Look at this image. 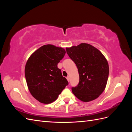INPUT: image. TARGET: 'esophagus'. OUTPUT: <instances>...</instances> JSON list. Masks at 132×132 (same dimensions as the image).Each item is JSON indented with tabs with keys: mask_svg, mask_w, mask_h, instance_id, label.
<instances>
[{
	"mask_svg": "<svg viewBox=\"0 0 132 132\" xmlns=\"http://www.w3.org/2000/svg\"><path fill=\"white\" fill-rule=\"evenodd\" d=\"M67 80L68 81V82H69V81H70V78H69V77H67Z\"/></svg>",
	"mask_w": 132,
	"mask_h": 132,
	"instance_id": "1",
	"label": "esophagus"
}]
</instances>
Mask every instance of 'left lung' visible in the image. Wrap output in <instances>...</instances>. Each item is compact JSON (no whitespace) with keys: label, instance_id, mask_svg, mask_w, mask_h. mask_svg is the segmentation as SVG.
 Instances as JSON below:
<instances>
[{"label":"left lung","instance_id":"8db88e82","mask_svg":"<svg viewBox=\"0 0 132 132\" xmlns=\"http://www.w3.org/2000/svg\"><path fill=\"white\" fill-rule=\"evenodd\" d=\"M66 51L79 74L78 84L71 87L73 93L84 102L97 98L104 91L109 77L106 59L100 51L87 43L67 48Z\"/></svg>","mask_w":132,"mask_h":132}]
</instances>
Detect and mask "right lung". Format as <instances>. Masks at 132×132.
<instances>
[{
    "label": "right lung",
    "mask_w": 132,
    "mask_h": 132,
    "mask_svg": "<svg viewBox=\"0 0 132 132\" xmlns=\"http://www.w3.org/2000/svg\"><path fill=\"white\" fill-rule=\"evenodd\" d=\"M65 53L62 48L47 45L28 59L25 69L26 82L30 93L39 102L47 104L54 101L68 85L57 67Z\"/></svg>",
    "instance_id": "1"
}]
</instances>
